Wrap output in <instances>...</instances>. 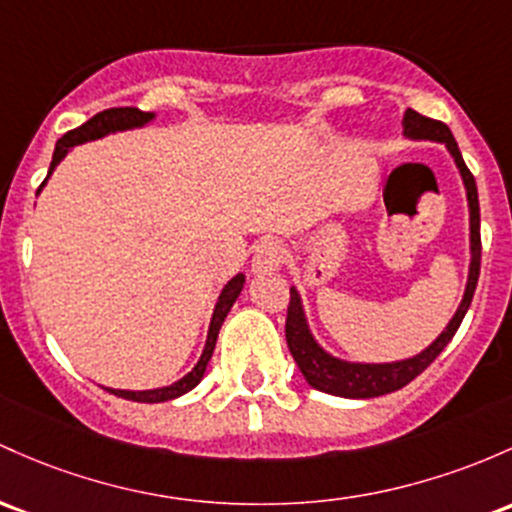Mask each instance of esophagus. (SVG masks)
<instances>
[{"label":"esophagus","mask_w":512,"mask_h":512,"mask_svg":"<svg viewBox=\"0 0 512 512\" xmlns=\"http://www.w3.org/2000/svg\"><path fill=\"white\" fill-rule=\"evenodd\" d=\"M284 262V250L277 240H262L255 247V257H252V272L255 274H267L274 269L282 267Z\"/></svg>","instance_id":"34e87169"}]
</instances>
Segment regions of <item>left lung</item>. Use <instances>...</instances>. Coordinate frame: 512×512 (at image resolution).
Returning <instances> with one entry per match:
<instances>
[{
	"mask_svg": "<svg viewBox=\"0 0 512 512\" xmlns=\"http://www.w3.org/2000/svg\"><path fill=\"white\" fill-rule=\"evenodd\" d=\"M403 133L411 138H423V140H440L447 143L449 153L457 160L459 172H462L464 184H466V196H469V209H471V269H469V284H466V294L462 299V306L454 313V318L449 320L447 330L440 335L425 352H420L418 357L403 359V362L393 364H350L340 362V359L325 355L323 350L316 345V340L308 333L306 318H303L299 294L294 289L289 291V308H286V345H289L291 357L299 364L301 374L306 376L308 384L313 389L323 393H333V396H345V398H374L384 396V393L403 389L406 384H411L418 374H423L425 369L435 362V357L449 345V340L454 338V333L459 330L462 320L469 311L471 299H474L476 282H479V269H481V211H479V192H476V179L466 167L462 153H459V145L454 140L452 131L447 128V123L428 119V116L418 114V111L406 109L403 111Z\"/></svg>",
	"mask_w": 512,
	"mask_h": 512,
	"instance_id": "8db88e82",
	"label": "left lung"
}]
</instances>
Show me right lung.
<instances>
[{
  "label": "right lung",
  "mask_w": 512,
  "mask_h": 512,
  "mask_svg": "<svg viewBox=\"0 0 512 512\" xmlns=\"http://www.w3.org/2000/svg\"><path fill=\"white\" fill-rule=\"evenodd\" d=\"M150 119H153V114H148V111L133 109V106H123V109L99 111L97 116H92V119H89L87 123H82L80 128H72V131H67L65 136L58 140L48 174L53 172V167L58 165L60 160H63V155L67 153V148H72V145L84 143V140L101 138V136H106V133H111V131H123V128L143 126V123L150 121ZM43 184H46V182H43ZM43 184H41V187H43ZM243 282H245V277H243V274H238V277L230 279V282L226 284V289L221 291V296H218V303H216V311H213V318H211L209 340H206L204 355H201L199 364H196V367L187 376H184V379H179L177 384H172V386H165V389H155V391H119V389H109V391L114 393V396L128 398V401H138V403L172 401V398H177V396H182V393L192 391L194 386L201 381V376H204V372H206V364H209V359L213 355V347H216L218 330H221V325H223V320H226V316H228L230 306H233L235 299H238L240 289H243Z\"/></svg>",
  "instance_id": "obj_1"
}]
</instances>
